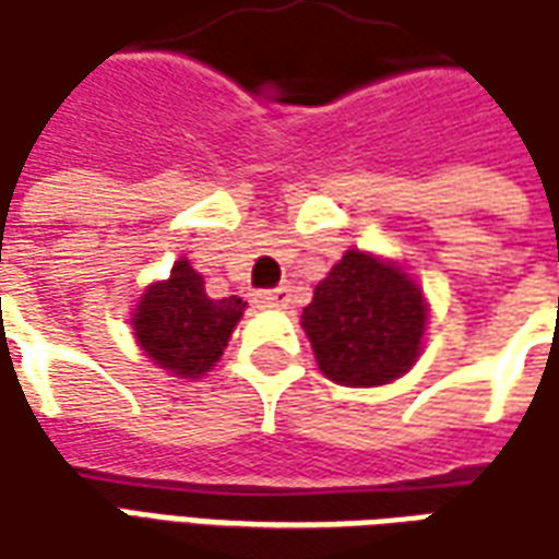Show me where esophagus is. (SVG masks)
<instances>
[{
    "label": "esophagus",
    "mask_w": 559,
    "mask_h": 559,
    "mask_svg": "<svg viewBox=\"0 0 559 559\" xmlns=\"http://www.w3.org/2000/svg\"><path fill=\"white\" fill-rule=\"evenodd\" d=\"M253 302L260 308H287L290 306V290L287 287H275V290H257Z\"/></svg>",
    "instance_id": "esophagus-1"
}]
</instances>
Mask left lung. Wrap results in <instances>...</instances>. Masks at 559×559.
Instances as JSON below:
<instances>
[{
	"label": "left lung",
	"mask_w": 559,
	"mask_h": 559,
	"mask_svg": "<svg viewBox=\"0 0 559 559\" xmlns=\"http://www.w3.org/2000/svg\"><path fill=\"white\" fill-rule=\"evenodd\" d=\"M320 372L342 388H381L420 357L427 299L396 263L347 251L302 308Z\"/></svg>",
	"instance_id": "obj_1"
}]
</instances>
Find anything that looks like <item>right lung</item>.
<instances>
[{"label":"right lung","instance_id":"right-lung-1","mask_svg":"<svg viewBox=\"0 0 559 559\" xmlns=\"http://www.w3.org/2000/svg\"><path fill=\"white\" fill-rule=\"evenodd\" d=\"M248 302L212 299L190 260H178L166 281H154L132 308V330L159 369L178 378H202L221 360Z\"/></svg>","mask_w":559,"mask_h":559}]
</instances>
